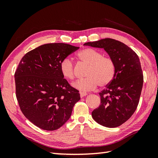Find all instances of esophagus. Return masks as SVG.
<instances>
[{"label": "esophagus", "instance_id": "34e87169", "mask_svg": "<svg viewBox=\"0 0 158 158\" xmlns=\"http://www.w3.org/2000/svg\"><path fill=\"white\" fill-rule=\"evenodd\" d=\"M80 97L81 98H83V97L85 96V95H87V93H85V92H80Z\"/></svg>", "mask_w": 158, "mask_h": 158}]
</instances>
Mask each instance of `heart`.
Listing matches in <instances>:
<instances>
[{
    "mask_svg": "<svg viewBox=\"0 0 158 158\" xmlns=\"http://www.w3.org/2000/svg\"><path fill=\"white\" fill-rule=\"evenodd\" d=\"M78 58L82 63L88 66L85 76L73 84V86L82 92L95 89L99 84L105 87L111 83L115 75V64L110 57L104 56L102 52L92 48H85L78 53ZM60 69L62 74L68 80L75 77L74 65L69 58L61 61Z\"/></svg>",
    "mask_w": 158,
    "mask_h": 158,
    "instance_id": "b5f03b06",
    "label": "heart"
}]
</instances>
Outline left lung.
Wrapping results in <instances>:
<instances>
[{
    "label": "left lung",
    "instance_id": "obj_1",
    "mask_svg": "<svg viewBox=\"0 0 158 158\" xmlns=\"http://www.w3.org/2000/svg\"><path fill=\"white\" fill-rule=\"evenodd\" d=\"M84 45L103 48L115 64L114 77L99 93L101 103L92 116L102 126L117 127L131 118L139 103L144 82L140 59L130 47L111 38Z\"/></svg>",
    "mask_w": 158,
    "mask_h": 158
}]
</instances>
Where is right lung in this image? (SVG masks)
Segmentation results:
<instances>
[{
	"label": "right lung",
	"instance_id": "1",
	"mask_svg": "<svg viewBox=\"0 0 158 158\" xmlns=\"http://www.w3.org/2000/svg\"><path fill=\"white\" fill-rule=\"evenodd\" d=\"M78 49L62 43L45 44L27 52L18 64L14 78L19 106L28 120L43 130L63 126L80 99L78 90L60 69L61 61Z\"/></svg>",
	"mask_w": 158,
	"mask_h": 158
}]
</instances>
